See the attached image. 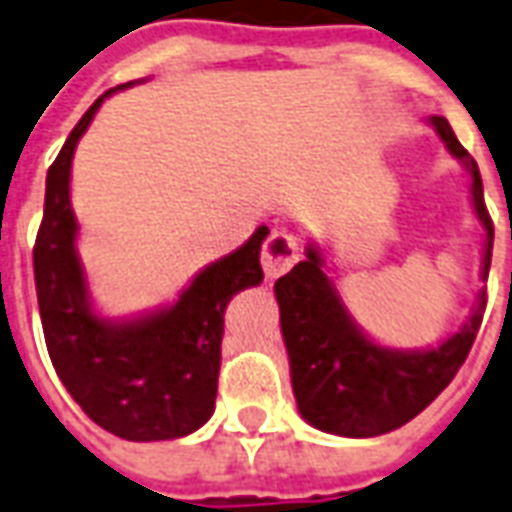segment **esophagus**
<instances>
[{
  "instance_id": "1",
  "label": "esophagus",
  "mask_w": 512,
  "mask_h": 512,
  "mask_svg": "<svg viewBox=\"0 0 512 512\" xmlns=\"http://www.w3.org/2000/svg\"><path fill=\"white\" fill-rule=\"evenodd\" d=\"M299 259L297 237L288 232H272L261 248V267L267 272V278H278L288 272Z\"/></svg>"
}]
</instances>
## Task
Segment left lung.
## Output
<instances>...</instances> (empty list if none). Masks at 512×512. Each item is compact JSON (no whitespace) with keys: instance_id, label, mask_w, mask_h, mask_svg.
<instances>
[{"instance_id":"left-lung-1","label":"left lung","mask_w":512,"mask_h":512,"mask_svg":"<svg viewBox=\"0 0 512 512\" xmlns=\"http://www.w3.org/2000/svg\"><path fill=\"white\" fill-rule=\"evenodd\" d=\"M432 126L445 148L467 164L472 175V205L486 229L483 280H489L494 221L483 202L478 164L456 140L451 124L434 115ZM315 245L307 259L275 283L280 329L291 361V386L299 413L315 429L343 437H378L399 429L432 405L467 359L486 313V291L459 332L432 351L380 348L356 329L337 288L324 275Z\"/></svg>"}]
</instances>
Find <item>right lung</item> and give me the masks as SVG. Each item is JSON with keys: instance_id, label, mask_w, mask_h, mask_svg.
<instances>
[{"instance_id": "1", "label": "right lung", "mask_w": 512, "mask_h": 512, "mask_svg": "<svg viewBox=\"0 0 512 512\" xmlns=\"http://www.w3.org/2000/svg\"><path fill=\"white\" fill-rule=\"evenodd\" d=\"M113 91L88 107L48 169L45 213L34 240L42 332L61 383L94 424L134 443L175 440L213 416L226 305L264 278L259 253L270 229L259 226L242 248L199 272L167 310L126 324L94 315L75 253L69 167L80 134Z\"/></svg>"}]
</instances>
